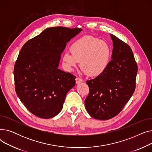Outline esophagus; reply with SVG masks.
I'll use <instances>...</instances> for the list:
<instances>
[{"instance_id":"esophagus-1","label":"esophagus","mask_w":152,"mask_h":152,"mask_svg":"<svg viewBox=\"0 0 152 152\" xmlns=\"http://www.w3.org/2000/svg\"><path fill=\"white\" fill-rule=\"evenodd\" d=\"M83 82V79H81V78H79V77H76V84H80V83H81Z\"/></svg>"}]
</instances>
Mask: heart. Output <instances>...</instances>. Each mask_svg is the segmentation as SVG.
Segmentation results:
<instances>
[{"instance_id": "1", "label": "heart", "mask_w": 152, "mask_h": 152, "mask_svg": "<svg viewBox=\"0 0 152 152\" xmlns=\"http://www.w3.org/2000/svg\"><path fill=\"white\" fill-rule=\"evenodd\" d=\"M70 52L62 55L63 65L67 71H72L80 62V67L87 75L97 77L108 68L111 57L110 45L105 41L91 36H86L74 42Z\"/></svg>"}]
</instances>
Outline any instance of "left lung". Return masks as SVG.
Segmentation results:
<instances>
[{"mask_svg":"<svg viewBox=\"0 0 152 152\" xmlns=\"http://www.w3.org/2000/svg\"><path fill=\"white\" fill-rule=\"evenodd\" d=\"M113 41L111 60L102 75L86 81L89 94L85 107L92 118L107 120L117 115L135 91L137 73L131 47L110 34Z\"/></svg>","mask_w":152,"mask_h":152,"instance_id":"obj_1","label":"left lung"}]
</instances>
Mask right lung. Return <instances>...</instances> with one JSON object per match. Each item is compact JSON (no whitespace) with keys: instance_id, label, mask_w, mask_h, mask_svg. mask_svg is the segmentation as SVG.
Segmentation results:
<instances>
[{"instance_id":"obj_1","label":"right lung","mask_w":152,"mask_h":152,"mask_svg":"<svg viewBox=\"0 0 152 152\" xmlns=\"http://www.w3.org/2000/svg\"><path fill=\"white\" fill-rule=\"evenodd\" d=\"M81 28L53 27L29 40L14 67L15 91L23 104L37 117L49 119L62 109L76 77L58 69L61 54Z\"/></svg>"}]
</instances>
